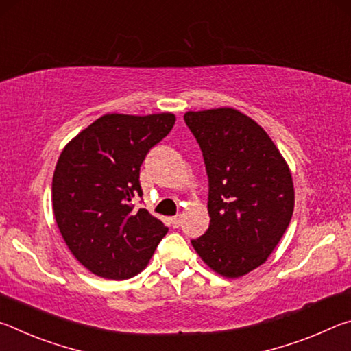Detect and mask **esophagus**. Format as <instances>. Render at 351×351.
<instances>
[{"label": "esophagus", "instance_id": "34e87169", "mask_svg": "<svg viewBox=\"0 0 351 351\" xmlns=\"http://www.w3.org/2000/svg\"><path fill=\"white\" fill-rule=\"evenodd\" d=\"M170 223H171V226H173L175 229H176V228H180V224H181V215L171 217V218H170Z\"/></svg>", "mask_w": 351, "mask_h": 351}]
</instances>
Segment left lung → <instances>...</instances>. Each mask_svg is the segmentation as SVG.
I'll list each match as a JSON object with an SVG mask.
<instances>
[{
  "label": "left lung",
  "instance_id": "1",
  "mask_svg": "<svg viewBox=\"0 0 351 351\" xmlns=\"http://www.w3.org/2000/svg\"><path fill=\"white\" fill-rule=\"evenodd\" d=\"M209 178L210 224L192 246L217 274L237 278L263 265L289 226L294 186L268 133L234 108L187 111Z\"/></svg>",
  "mask_w": 351,
  "mask_h": 351
}]
</instances>
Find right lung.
Here are the masks:
<instances>
[{"instance_id":"obj_1","label":"right lung","mask_w":351,"mask_h":351,"mask_svg":"<svg viewBox=\"0 0 351 351\" xmlns=\"http://www.w3.org/2000/svg\"><path fill=\"white\" fill-rule=\"evenodd\" d=\"M171 112L105 114L69 141L52 178V209L74 257L93 274L132 278L169 232L161 219L134 209L141 165L175 125Z\"/></svg>"}]
</instances>
